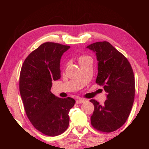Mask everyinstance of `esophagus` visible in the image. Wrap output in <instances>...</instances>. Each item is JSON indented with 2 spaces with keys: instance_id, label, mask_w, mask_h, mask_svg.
<instances>
[{
  "instance_id": "obj_1",
  "label": "esophagus",
  "mask_w": 149,
  "mask_h": 149,
  "mask_svg": "<svg viewBox=\"0 0 149 149\" xmlns=\"http://www.w3.org/2000/svg\"><path fill=\"white\" fill-rule=\"evenodd\" d=\"M85 101V100L84 99H81V98H78L76 100V103L77 104H81V103H84Z\"/></svg>"
}]
</instances>
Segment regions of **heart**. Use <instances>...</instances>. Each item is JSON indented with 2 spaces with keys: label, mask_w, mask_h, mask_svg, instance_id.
<instances>
[{
  "label": "heart",
  "mask_w": 149,
  "mask_h": 149,
  "mask_svg": "<svg viewBox=\"0 0 149 149\" xmlns=\"http://www.w3.org/2000/svg\"><path fill=\"white\" fill-rule=\"evenodd\" d=\"M78 60H79V64H81V63L87 61V60H92V58L89 56H88V55L84 54V55H81V56L79 57V58H78Z\"/></svg>",
  "instance_id": "b5f03b06"
}]
</instances>
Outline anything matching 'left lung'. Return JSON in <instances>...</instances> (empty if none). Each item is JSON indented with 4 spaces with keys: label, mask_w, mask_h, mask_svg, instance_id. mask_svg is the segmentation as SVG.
Masks as SVG:
<instances>
[{
    "label": "left lung",
    "mask_w": 149,
    "mask_h": 149,
    "mask_svg": "<svg viewBox=\"0 0 149 149\" xmlns=\"http://www.w3.org/2000/svg\"><path fill=\"white\" fill-rule=\"evenodd\" d=\"M87 48L97 55L96 83L107 93L103 105L90 100L95 107L91 123L99 132H114L125 123L133 107L135 91L133 69L128 60L108 41L94 42Z\"/></svg>",
    "instance_id": "obj_1"
}]
</instances>
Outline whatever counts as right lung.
Wrapping results in <instances>:
<instances>
[{"mask_svg": "<svg viewBox=\"0 0 149 149\" xmlns=\"http://www.w3.org/2000/svg\"><path fill=\"white\" fill-rule=\"evenodd\" d=\"M70 48L42 43L28 55L20 72L19 92L27 116L35 129L51 137L67 130L68 114L75 103L71 97L58 98L50 91L52 81L60 78L61 57Z\"/></svg>", "mask_w": 149, "mask_h": 149, "instance_id": "obj_1", "label": "right lung"}]
</instances>
